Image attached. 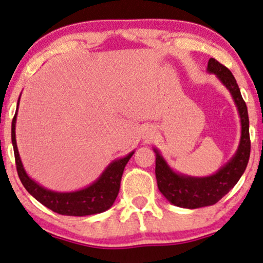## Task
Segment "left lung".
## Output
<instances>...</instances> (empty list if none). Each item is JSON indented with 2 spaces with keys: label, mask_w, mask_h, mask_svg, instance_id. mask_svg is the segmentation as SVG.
<instances>
[{
  "label": "left lung",
  "mask_w": 263,
  "mask_h": 263,
  "mask_svg": "<svg viewBox=\"0 0 263 263\" xmlns=\"http://www.w3.org/2000/svg\"><path fill=\"white\" fill-rule=\"evenodd\" d=\"M207 72L215 74L232 96L240 118V139L234 155L215 173L205 177H194L177 172L168 164L160 150L153 148L156 155L157 187L168 202L180 208L196 209L215 204L238 183L246 171L250 156L248 108L236 79L230 69L215 59H209Z\"/></svg>",
  "instance_id": "1"
}]
</instances>
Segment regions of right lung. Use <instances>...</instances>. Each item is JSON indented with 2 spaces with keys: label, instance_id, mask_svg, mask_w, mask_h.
Instances as JSON below:
<instances>
[{
  "label": "right lung",
  "instance_id": "add662e5",
  "mask_svg": "<svg viewBox=\"0 0 263 263\" xmlns=\"http://www.w3.org/2000/svg\"><path fill=\"white\" fill-rule=\"evenodd\" d=\"M19 102L20 96L19 100H17L15 115H14L12 121V144L14 149V156H15L17 174H19L20 180H22L24 187L26 189L27 192L45 207L61 215L86 216L100 214V213L108 211L118 197L125 166L135 154V150L124 157H119V159L111 161L104 168L101 176L93 183H91L85 187L76 191L65 192L49 190V189L38 184L36 180H33L26 173L22 159H20L15 138V125Z\"/></svg>",
  "mask_w": 263,
  "mask_h": 263
}]
</instances>
